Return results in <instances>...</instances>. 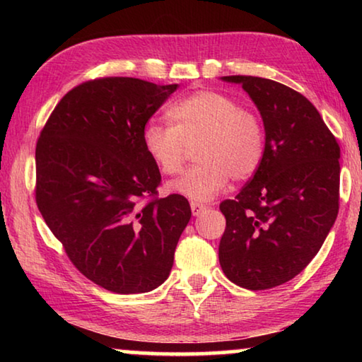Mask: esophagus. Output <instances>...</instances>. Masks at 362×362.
I'll return each instance as SVG.
<instances>
[{
    "label": "esophagus",
    "instance_id": "1",
    "mask_svg": "<svg viewBox=\"0 0 362 362\" xmlns=\"http://www.w3.org/2000/svg\"><path fill=\"white\" fill-rule=\"evenodd\" d=\"M189 206H192V212H193V216H199L201 212H204V211H206V206H204V204L192 203Z\"/></svg>",
    "mask_w": 362,
    "mask_h": 362
}]
</instances>
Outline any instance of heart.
Masks as SVG:
<instances>
[{
  "instance_id": "b5f03b06",
  "label": "heart",
  "mask_w": 362,
  "mask_h": 362,
  "mask_svg": "<svg viewBox=\"0 0 362 362\" xmlns=\"http://www.w3.org/2000/svg\"><path fill=\"white\" fill-rule=\"evenodd\" d=\"M173 126L150 121L142 144L159 173L174 175L185 163L188 146H196L199 164L188 169L169 189L193 203L212 199L235 180H246L259 169L265 153V131L254 113L230 95L196 90L169 108Z\"/></svg>"
}]
</instances>
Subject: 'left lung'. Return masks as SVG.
Here are the masks:
<instances>
[{
	"instance_id": "8db88e82",
	"label": "left lung",
	"mask_w": 362,
	"mask_h": 362,
	"mask_svg": "<svg viewBox=\"0 0 362 362\" xmlns=\"http://www.w3.org/2000/svg\"><path fill=\"white\" fill-rule=\"evenodd\" d=\"M220 79L243 86L265 127L259 169L235 199L220 204L226 218L220 267L244 289H272L313 260L335 223L340 146L297 90L259 76Z\"/></svg>"
}]
</instances>
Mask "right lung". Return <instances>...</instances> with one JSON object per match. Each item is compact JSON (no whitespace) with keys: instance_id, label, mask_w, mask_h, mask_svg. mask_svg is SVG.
Here are the masks:
<instances>
[{"instance_id":"right-lung-1","label":"right lung","mask_w":362,"mask_h":362,"mask_svg":"<svg viewBox=\"0 0 362 362\" xmlns=\"http://www.w3.org/2000/svg\"><path fill=\"white\" fill-rule=\"evenodd\" d=\"M177 89L137 78L76 86L36 144V204L79 272L116 293L150 292L168 279L192 217L180 194L153 198L161 174L144 127Z\"/></svg>"}]
</instances>
